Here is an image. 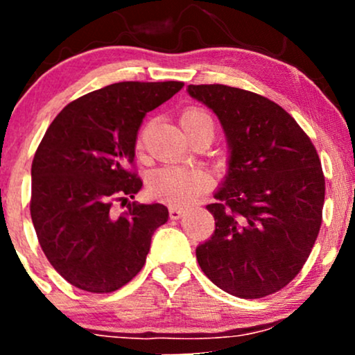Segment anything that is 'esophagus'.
<instances>
[{"instance_id": "obj_1", "label": "esophagus", "mask_w": 355, "mask_h": 355, "mask_svg": "<svg viewBox=\"0 0 355 355\" xmlns=\"http://www.w3.org/2000/svg\"><path fill=\"white\" fill-rule=\"evenodd\" d=\"M183 214H185V210L180 209V207H170V218L178 220L183 217Z\"/></svg>"}]
</instances>
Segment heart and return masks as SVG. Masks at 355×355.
I'll use <instances>...</instances> for the list:
<instances>
[{"instance_id": "heart-1", "label": "heart", "mask_w": 355, "mask_h": 355, "mask_svg": "<svg viewBox=\"0 0 355 355\" xmlns=\"http://www.w3.org/2000/svg\"><path fill=\"white\" fill-rule=\"evenodd\" d=\"M182 128L185 130L187 135H190L193 130L207 125L214 128L211 116L202 108H189L182 113L180 116ZM144 135L138 138V144L141 145ZM210 189V178L205 172L195 166L183 165H170L157 170L150 175L148 190L158 200L170 203L175 207L189 205L202 197L207 190Z\"/></svg>"}]
</instances>
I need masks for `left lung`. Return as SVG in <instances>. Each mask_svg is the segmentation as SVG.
I'll return each instance as SVG.
<instances>
[{
	"instance_id": "left-lung-1",
	"label": "left lung",
	"mask_w": 355,
	"mask_h": 355,
	"mask_svg": "<svg viewBox=\"0 0 355 355\" xmlns=\"http://www.w3.org/2000/svg\"><path fill=\"white\" fill-rule=\"evenodd\" d=\"M230 144L229 175L207 205L215 234L198 266L222 291L262 299L291 284L322 225L325 178L307 133L275 101L227 85H189Z\"/></svg>"
}]
</instances>
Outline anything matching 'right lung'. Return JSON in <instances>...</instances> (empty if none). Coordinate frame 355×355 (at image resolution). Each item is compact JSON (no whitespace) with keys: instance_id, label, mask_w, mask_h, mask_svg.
I'll list each match as a JSON object with an SVG mask.
<instances>
[{"instance_id":"add662e5","label":"right lung","mask_w":355,"mask_h":355,"mask_svg":"<svg viewBox=\"0 0 355 355\" xmlns=\"http://www.w3.org/2000/svg\"><path fill=\"white\" fill-rule=\"evenodd\" d=\"M182 81H120L71 101L48 126L31 165L30 211L48 262L92 294L115 292L145 266L153 232L168 220L140 191L135 145L145 115Z\"/></svg>"}]
</instances>
